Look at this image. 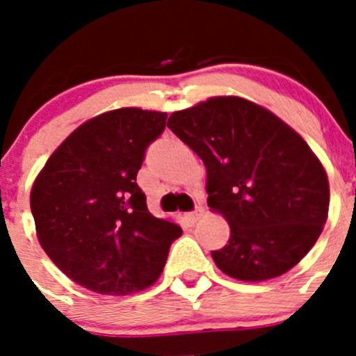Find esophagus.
Segmentation results:
<instances>
[{
	"mask_svg": "<svg viewBox=\"0 0 356 356\" xmlns=\"http://www.w3.org/2000/svg\"><path fill=\"white\" fill-rule=\"evenodd\" d=\"M203 212H205V210H203V207L197 205L196 209L193 210V212H188V213H187V219H188V221H191V222H196L197 219H200V217L203 216Z\"/></svg>",
	"mask_w": 356,
	"mask_h": 356,
	"instance_id": "obj_1",
	"label": "esophagus"
}]
</instances>
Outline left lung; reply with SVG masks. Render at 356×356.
<instances>
[{"label": "left lung", "mask_w": 356, "mask_h": 356, "mask_svg": "<svg viewBox=\"0 0 356 356\" xmlns=\"http://www.w3.org/2000/svg\"><path fill=\"white\" fill-rule=\"evenodd\" d=\"M207 168L209 207L226 217L229 241L212 251L225 275L262 282L312 250L328 217L325 168L273 112L244 97L217 96L169 118Z\"/></svg>", "instance_id": "obj_1"}]
</instances>
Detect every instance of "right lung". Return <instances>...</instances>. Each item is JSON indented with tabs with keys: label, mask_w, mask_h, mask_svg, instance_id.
<instances>
[{
	"label": "right lung",
	"mask_w": 356,
	"mask_h": 356,
	"mask_svg": "<svg viewBox=\"0 0 356 356\" xmlns=\"http://www.w3.org/2000/svg\"><path fill=\"white\" fill-rule=\"evenodd\" d=\"M165 112L118 108L69 135L31 187L37 237L64 275L97 294L144 291L162 275L178 225L149 213L137 172Z\"/></svg>",
	"instance_id": "1"
}]
</instances>
